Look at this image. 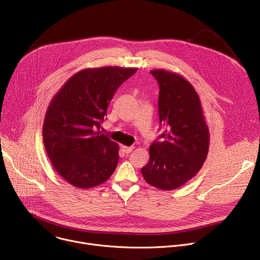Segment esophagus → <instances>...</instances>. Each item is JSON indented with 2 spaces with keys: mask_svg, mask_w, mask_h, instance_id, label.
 Returning a JSON list of instances; mask_svg holds the SVG:
<instances>
[{
  "mask_svg": "<svg viewBox=\"0 0 260 260\" xmlns=\"http://www.w3.org/2000/svg\"><path fill=\"white\" fill-rule=\"evenodd\" d=\"M121 150L124 152V153H131L133 150H134V147L131 146H124V145H121Z\"/></svg>",
  "mask_w": 260,
  "mask_h": 260,
  "instance_id": "1",
  "label": "esophagus"
}]
</instances>
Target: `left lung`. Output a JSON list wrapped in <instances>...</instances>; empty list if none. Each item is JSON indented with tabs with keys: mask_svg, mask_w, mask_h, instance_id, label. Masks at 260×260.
Here are the masks:
<instances>
[{
	"mask_svg": "<svg viewBox=\"0 0 260 260\" xmlns=\"http://www.w3.org/2000/svg\"><path fill=\"white\" fill-rule=\"evenodd\" d=\"M159 84L158 114L165 132L150 145V158L142 168L145 181L161 190L181 187L202 169L210 133L192 84L175 72L150 71Z\"/></svg>",
	"mask_w": 260,
	"mask_h": 260,
	"instance_id": "8db88e82",
	"label": "left lung"
}]
</instances>
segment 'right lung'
<instances>
[{
	"instance_id": "1",
	"label": "right lung",
	"mask_w": 260,
	"mask_h": 260,
	"mask_svg": "<svg viewBox=\"0 0 260 260\" xmlns=\"http://www.w3.org/2000/svg\"><path fill=\"white\" fill-rule=\"evenodd\" d=\"M137 71L84 69L52 98L43 123V143L54 170L73 186L95 187L114 173L119 146L101 134V122L117 88Z\"/></svg>"
}]
</instances>
